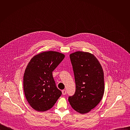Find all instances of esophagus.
<instances>
[{"mask_svg": "<svg viewBox=\"0 0 130 130\" xmlns=\"http://www.w3.org/2000/svg\"><path fill=\"white\" fill-rule=\"evenodd\" d=\"M62 94H63V95H65L66 94V90L64 89V90H62Z\"/></svg>", "mask_w": 130, "mask_h": 130, "instance_id": "1", "label": "esophagus"}]
</instances>
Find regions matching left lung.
I'll use <instances>...</instances> for the list:
<instances>
[{"instance_id":"obj_1","label":"left lung","mask_w":130,"mask_h":130,"mask_svg":"<svg viewBox=\"0 0 130 130\" xmlns=\"http://www.w3.org/2000/svg\"><path fill=\"white\" fill-rule=\"evenodd\" d=\"M76 82V91L68 101L82 114L87 113L100 102L104 94L103 70L98 60L89 52L77 51L70 54Z\"/></svg>"}]
</instances>
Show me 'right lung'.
I'll use <instances>...</instances> for the list:
<instances>
[{
	"label": "right lung",
	"mask_w": 130,
	"mask_h": 130,
	"mask_svg": "<svg viewBox=\"0 0 130 130\" xmlns=\"http://www.w3.org/2000/svg\"><path fill=\"white\" fill-rule=\"evenodd\" d=\"M64 58L62 53L49 51L35 55L28 63L24 76V90L27 101L35 110L50 109L61 96L52 71Z\"/></svg>",
	"instance_id": "obj_1"
}]
</instances>
